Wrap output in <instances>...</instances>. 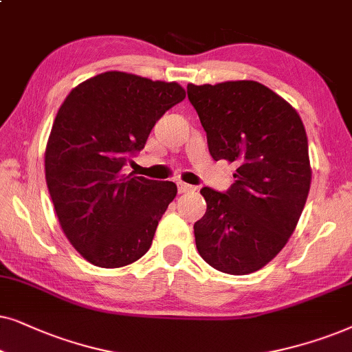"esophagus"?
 I'll list each match as a JSON object with an SVG mask.
<instances>
[{
    "label": "esophagus",
    "instance_id": "1",
    "mask_svg": "<svg viewBox=\"0 0 352 352\" xmlns=\"http://www.w3.org/2000/svg\"><path fill=\"white\" fill-rule=\"evenodd\" d=\"M177 188H179V193H190V191L196 190L195 186L185 184V182H179V184H177Z\"/></svg>",
    "mask_w": 352,
    "mask_h": 352
}]
</instances>
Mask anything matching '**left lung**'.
I'll use <instances>...</instances> for the list:
<instances>
[{
    "label": "left lung",
    "mask_w": 352,
    "mask_h": 352,
    "mask_svg": "<svg viewBox=\"0 0 352 352\" xmlns=\"http://www.w3.org/2000/svg\"><path fill=\"white\" fill-rule=\"evenodd\" d=\"M186 90L210 156L238 166L227 193L201 190L208 209L195 223L196 248L223 274H252L283 250L301 217L312 179L306 129L296 109L259 82Z\"/></svg>",
    "instance_id": "obj_1"
}]
</instances>
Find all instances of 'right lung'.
I'll return each mask as SVG.
<instances>
[{
  "label": "right lung",
  "mask_w": 352,
  "mask_h": 352,
  "mask_svg": "<svg viewBox=\"0 0 352 352\" xmlns=\"http://www.w3.org/2000/svg\"><path fill=\"white\" fill-rule=\"evenodd\" d=\"M184 98L177 82L109 70L60 104L45 149L46 185L65 238L90 264L117 269L151 246L177 185L125 175L122 167Z\"/></svg>",
  "instance_id": "right-lung-1"
}]
</instances>
